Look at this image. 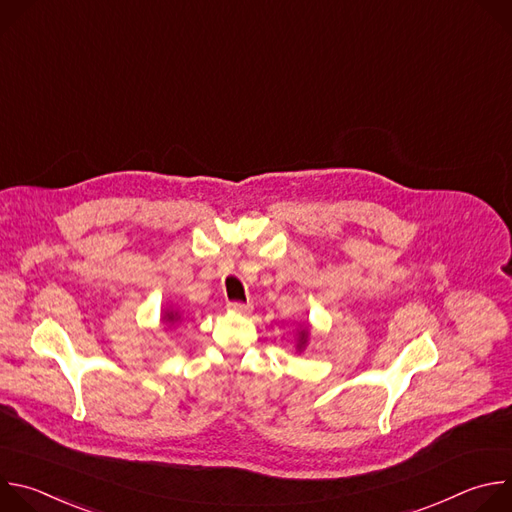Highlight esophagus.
<instances>
[{"mask_svg": "<svg viewBox=\"0 0 512 512\" xmlns=\"http://www.w3.org/2000/svg\"><path fill=\"white\" fill-rule=\"evenodd\" d=\"M227 308L231 312H241V314H247L251 310V304H245V302H229Z\"/></svg>", "mask_w": 512, "mask_h": 512, "instance_id": "1", "label": "esophagus"}]
</instances>
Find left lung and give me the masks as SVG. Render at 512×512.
I'll return each instance as SVG.
<instances>
[{"mask_svg":"<svg viewBox=\"0 0 512 512\" xmlns=\"http://www.w3.org/2000/svg\"><path fill=\"white\" fill-rule=\"evenodd\" d=\"M304 336H306V334H302V340H304Z\"/></svg>","mask_w":512,"mask_h":512,"instance_id":"8db88e82","label":"left lung"}]
</instances>
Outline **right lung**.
<instances>
[{"label": "right lung", "instance_id": "right-lung-1", "mask_svg": "<svg viewBox=\"0 0 512 512\" xmlns=\"http://www.w3.org/2000/svg\"><path fill=\"white\" fill-rule=\"evenodd\" d=\"M168 320H174V314H168Z\"/></svg>", "mask_w": 512, "mask_h": 512}]
</instances>
